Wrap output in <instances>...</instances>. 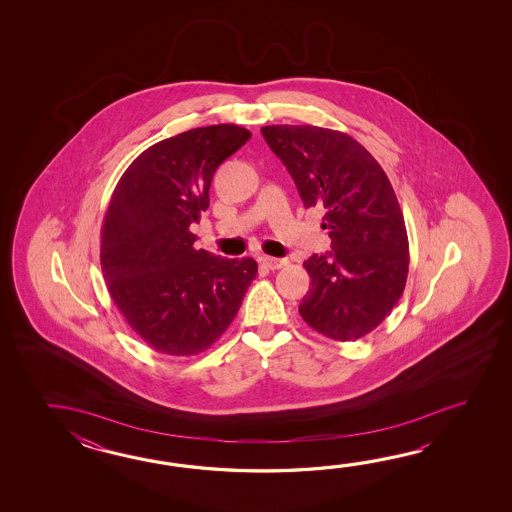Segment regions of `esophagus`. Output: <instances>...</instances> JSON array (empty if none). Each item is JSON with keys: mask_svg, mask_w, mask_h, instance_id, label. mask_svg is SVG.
I'll return each instance as SVG.
<instances>
[{"mask_svg": "<svg viewBox=\"0 0 512 512\" xmlns=\"http://www.w3.org/2000/svg\"><path fill=\"white\" fill-rule=\"evenodd\" d=\"M261 263H263L267 269L276 271V269H282V267H285L289 261L282 260V258H272V256H263V258H261Z\"/></svg>", "mask_w": 512, "mask_h": 512, "instance_id": "34e87169", "label": "esophagus"}]
</instances>
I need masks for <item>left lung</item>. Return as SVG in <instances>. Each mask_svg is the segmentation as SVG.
<instances>
[{
    "mask_svg": "<svg viewBox=\"0 0 512 512\" xmlns=\"http://www.w3.org/2000/svg\"><path fill=\"white\" fill-rule=\"evenodd\" d=\"M305 208L324 210L331 252L304 261L311 289L298 307L307 326L349 342L390 315L408 278V234L388 175L348 133L318 126H263Z\"/></svg>",
    "mask_w": 512,
    "mask_h": 512,
    "instance_id": "1",
    "label": "left lung"
}]
</instances>
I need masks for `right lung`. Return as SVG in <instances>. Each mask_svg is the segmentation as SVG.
Here are the masks:
<instances>
[{
	"mask_svg": "<svg viewBox=\"0 0 512 512\" xmlns=\"http://www.w3.org/2000/svg\"><path fill=\"white\" fill-rule=\"evenodd\" d=\"M249 139L236 124L179 133L144 150L113 190L100 267L117 309L159 353L190 357L210 348L258 274L252 258L196 249L190 232L208 208L216 168Z\"/></svg>",
	"mask_w": 512,
	"mask_h": 512,
	"instance_id": "1",
	"label": "right lung"
}]
</instances>
